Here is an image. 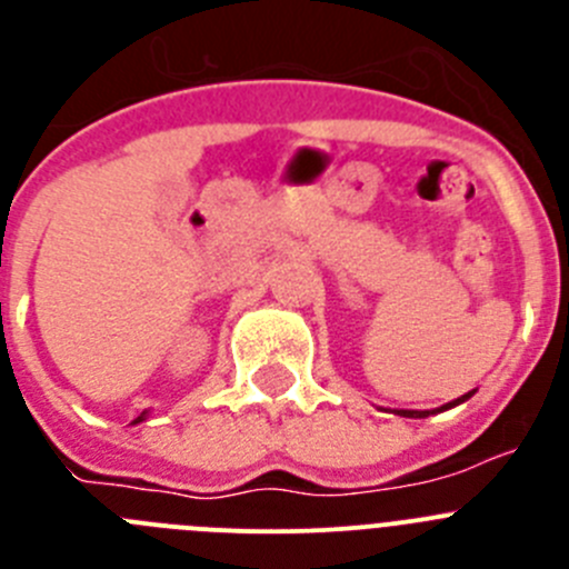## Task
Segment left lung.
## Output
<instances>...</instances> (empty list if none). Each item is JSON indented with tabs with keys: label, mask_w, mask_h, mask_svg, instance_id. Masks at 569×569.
<instances>
[{
	"label": "left lung",
	"mask_w": 569,
	"mask_h": 569,
	"mask_svg": "<svg viewBox=\"0 0 569 569\" xmlns=\"http://www.w3.org/2000/svg\"><path fill=\"white\" fill-rule=\"evenodd\" d=\"M399 416H407V419H425V416H430V410H399Z\"/></svg>",
	"instance_id": "left-lung-1"
}]
</instances>
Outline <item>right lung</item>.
<instances>
[{"label": "right lung", "mask_w": 569, "mask_h": 569, "mask_svg": "<svg viewBox=\"0 0 569 569\" xmlns=\"http://www.w3.org/2000/svg\"><path fill=\"white\" fill-rule=\"evenodd\" d=\"M139 419H142V416H139Z\"/></svg>", "instance_id": "1"}]
</instances>
